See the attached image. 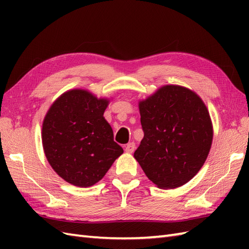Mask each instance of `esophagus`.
<instances>
[{"instance_id":"obj_1","label":"esophagus","mask_w":249,"mask_h":249,"mask_svg":"<svg viewBox=\"0 0 249 249\" xmlns=\"http://www.w3.org/2000/svg\"><path fill=\"white\" fill-rule=\"evenodd\" d=\"M135 149H136L135 143H134V142H130V143L126 144V146H125V152H126V153H133V152L135 151Z\"/></svg>"}]
</instances>
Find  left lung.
<instances>
[{
	"label": "left lung",
	"instance_id": "1",
	"mask_svg": "<svg viewBox=\"0 0 249 249\" xmlns=\"http://www.w3.org/2000/svg\"><path fill=\"white\" fill-rule=\"evenodd\" d=\"M144 137L134 157L157 187L189 182L202 168L213 141L209 110L199 95L167 84L139 100Z\"/></svg>",
	"mask_w": 249,
	"mask_h": 249
}]
</instances>
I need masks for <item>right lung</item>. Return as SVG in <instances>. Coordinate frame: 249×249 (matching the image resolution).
<instances>
[{"label": "right lung", "mask_w": 249, "mask_h": 249, "mask_svg": "<svg viewBox=\"0 0 249 249\" xmlns=\"http://www.w3.org/2000/svg\"><path fill=\"white\" fill-rule=\"evenodd\" d=\"M109 103L88 89H73L57 97L45 115L41 141L47 160L73 186H93L123 154L104 118Z\"/></svg>", "instance_id": "right-lung-1"}]
</instances>
